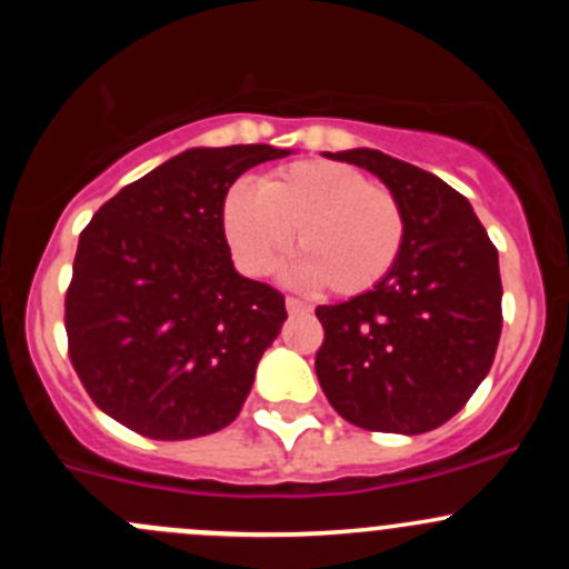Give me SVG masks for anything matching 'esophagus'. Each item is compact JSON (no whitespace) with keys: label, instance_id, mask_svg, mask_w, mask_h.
Returning a JSON list of instances; mask_svg holds the SVG:
<instances>
[{"label":"esophagus","instance_id":"esophagus-1","mask_svg":"<svg viewBox=\"0 0 569 569\" xmlns=\"http://www.w3.org/2000/svg\"><path fill=\"white\" fill-rule=\"evenodd\" d=\"M286 311L289 313H311V306L302 300H297V297H286Z\"/></svg>","mask_w":569,"mask_h":569}]
</instances>
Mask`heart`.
Returning <instances> with one entry per match:
<instances>
[{
    "label": "heart",
    "instance_id": "1",
    "mask_svg": "<svg viewBox=\"0 0 569 569\" xmlns=\"http://www.w3.org/2000/svg\"><path fill=\"white\" fill-rule=\"evenodd\" d=\"M220 217L233 258L248 274L274 272L295 237L297 278L341 297L375 289L405 242V214L393 192L327 159L274 170L258 189L233 183Z\"/></svg>",
    "mask_w": 569,
    "mask_h": 569
}]
</instances>
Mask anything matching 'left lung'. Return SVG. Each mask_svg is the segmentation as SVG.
<instances>
[{"label": "left lung", "mask_w": 569, "mask_h": 569, "mask_svg": "<svg viewBox=\"0 0 569 569\" xmlns=\"http://www.w3.org/2000/svg\"><path fill=\"white\" fill-rule=\"evenodd\" d=\"M399 200L405 242L363 295L319 306L317 377L332 410L371 432L421 435L462 410L501 338V272L473 206L443 178L375 148L325 153Z\"/></svg>", "instance_id": "obj_1"}]
</instances>
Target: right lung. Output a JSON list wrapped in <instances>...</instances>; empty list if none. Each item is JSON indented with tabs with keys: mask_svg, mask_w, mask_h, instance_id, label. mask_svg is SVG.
<instances>
[{
	"mask_svg": "<svg viewBox=\"0 0 569 569\" xmlns=\"http://www.w3.org/2000/svg\"><path fill=\"white\" fill-rule=\"evenodd\" d=\"M289 153L189 148L96 211L73 258L66 332L84 391L109 418L189 440L239 416L286 302L237 272L222 200L244 170Z\"/></svg>",
	"mask_w": 569,
	"mask_h": 569,
	"instance_id": "right-lung-1",
	"label": "right lung"
}]
</instances>
